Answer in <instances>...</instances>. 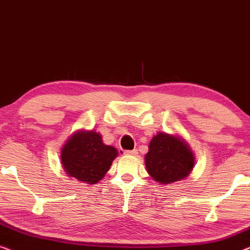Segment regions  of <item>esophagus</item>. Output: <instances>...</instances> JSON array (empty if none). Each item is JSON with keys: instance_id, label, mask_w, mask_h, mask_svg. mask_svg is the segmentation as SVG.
Returning a JSON list of instances; mask_svg holds the SVG:
<instances>
[{"instance_id": "obj_1", "label": "esophagus", "mask_w": 250, "mask_h": 250, "mask_svg": "<svg viewBox=\"0 0 250 250\" xmlns=\"http://www.w3.org/2000/svg\"><path fill=\"white\" fill-rule=\"evenodd\" d=\"M125 155H130V156H136L138 154V150L137 149H132V150H125Z\"/></svg>"}]
</instances>
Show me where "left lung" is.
I'll use <instances>...</instances> for the list:
<instances>
[{
	"mask_svg": "<svg viewBox=\"0 0 250 250\" xmlns=\"http://www.w3.org/2000/svg\"><path fill=\"white\" fill-rule=\"evenodd\" d=\"M145 164L154 180L168 185L188 177L195 165V157L181 137L159 132L150 140Z\"/></svg>",
	"mask_w": 250,
	"mask_h": 250,
	"instance_id": "8db88e82",
	"label": "left lung"
}]
</instances>
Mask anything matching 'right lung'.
<instances>
[{"label": "right lung", "mask_w": 250, "mask_h": 250, "mask_svg": "<svg viewBox=\"0 0 250 250\" xmlns=\"http://www.w3.org/2000/svg\"><path fill=\"white\" fill-rule=\"evenodd\" d=\"M117 156V148L105 145L100 133L80 130L62 147L61 163L69 177L95 185L104 178Z\"/></svg>", "instance_id": "1"}]
</instances>
